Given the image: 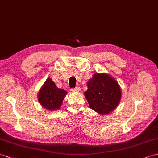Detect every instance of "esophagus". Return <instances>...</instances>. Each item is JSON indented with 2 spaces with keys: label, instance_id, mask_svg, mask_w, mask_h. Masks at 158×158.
Wrapping results in <instances>:
<instances>
[{
  "label": "esophagus",
  "instance_id": "1",
  "mask_svg": "<svg viewBox=\"0 0 158 158\" xmlns=\"http://www.w3.org/2000/svg\"><path fill=\"white\" fill-rule=\"evenodd\" d=\"M81 90V89H80V87H75V88H72V89H71V92H75V91H77V92H78V91H79Z\"/></svg>",
  "mask_w": 158,
  "mask_h": 158
}]
</instances>
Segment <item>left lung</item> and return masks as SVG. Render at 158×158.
<instances>
[{"instance_id": "left-lung-1", "label": "left lung", "mask_w": 158, "mask_h": 158, "mask_svg": "<svg viewBox=\"0 0 158 158\" xmlns=\"http://www.w3.org/2000/svg\"><path fill=\"white\" fill-rule=\"evenodd\" d=\"M84 94L90 108L101 114L110 113L118 105L121 90L116 81L104 73H95L87 83Z\"/></svg>"}]
</instances>
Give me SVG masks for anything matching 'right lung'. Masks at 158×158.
<instances>
[{"instance_id":"add662e5","label":"right lung","mask_w":158,"mask_h":158,"mask_svg":"<svg viewBox=\"0 0 158 158\" xmlns=\"http://www.w3.org/2000/svg\"><path fill=\"white\" fill-rule=\"evenodd\" d=\"M67 92L58 89L50 78H48L38 94V100L45 109L49 110L59 109Z\"/></svg>"}]
</instances>
